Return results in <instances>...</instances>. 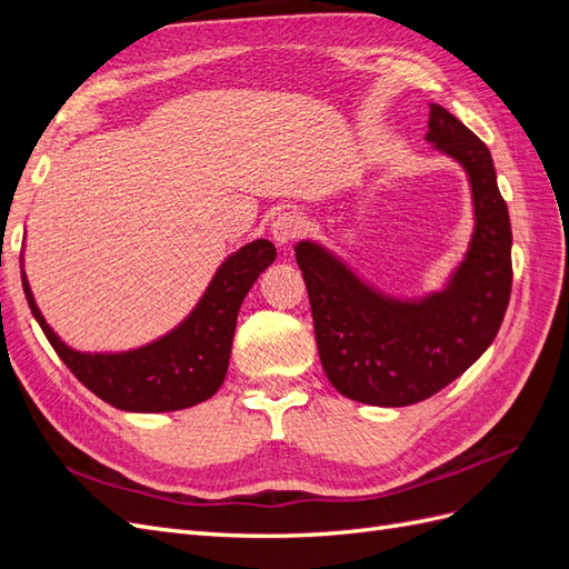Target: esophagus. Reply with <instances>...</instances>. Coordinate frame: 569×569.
Returning a JSON list of instances; mask_svg holds the SVG:
<instances>
[{
  "label": "esophagus",
  "instance_id": "1",
  "mask_svg": "<svg viewBox=\"0 0 569 569\" xmlns=\"http://www.w3.org/2000/svg\"><path fill=\"white\" fill-rule=\"evenodd\" d=\"M303 232V220L299 213L295 211H284L280 213L278 218L272 220L270 226V234L274 242H278L280 247H287L289 242H295V239Z\"/></svg>",
  "mask_w": 569,
  "mask_h": 569
}]
</instances>
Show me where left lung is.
<instances>
[{"mask_svg": "<svg viewBox=\"0 0 569 569\" xmlns=\"http://www.w3.org/2000/svg\"><path fill=\"white\" fill-rule=\"evenodd\" d=\"M427 128L425 140L468 173L475 206L470 247L443 289L396 299L322 244L295 247L327 380L368 406H410L451 385L491 347L510 301L512 232L491 151L439 104Z\"/></svg>", "mask_w": 569, "mask_h": 569, "instance_id": "1", "label": "left lung"}]
</instances>
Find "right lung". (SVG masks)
Here are the masks:
<instances>
[{"label":"right lung","instance_id":"obj_1","mask_svg":"<svg viewBox=\"0 0 569 569\" xmlns=\"http://www.w3.org/2000/svg\"><path fill=\"white\" fill-rule=\"evenodd\" d=\"M274 256L278 251L268 239H256L234 251L176 330L147 347L118 353L76 351L63 343L40 313L26 272L21 280L44 337L84 387L120 410L168 412L197 406L220 389L230 363L239 306Z\"/></svg>","mask_w":569,"mask_h":569}]
</instances>
